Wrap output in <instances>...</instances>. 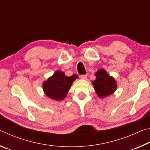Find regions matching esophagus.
Here are the masks:
<instances>
[{
  "label": "esophagus",
  "instance_id": "obj_1",
  "mask_svg": "<svg viewBox=\"0 0 150 150\" xmlns=\"http://www.w3.org/2000/svg\"><path fill=\"white\" fill-rule=\"evenodd\" d=\"M79 77L81 79H86L87 77V75H80Z\"/></svg>",
  "mask_w": 150,
  "mask_h": 150
}]
</instances>
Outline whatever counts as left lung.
<instances>
[{
    "mask_svg": "<svg viewBox=\"0 0 150 150\" xmlns=\"http://www.w3.org/2000/svg\"><path fill=\"white\" fill-rule=\"evenodd\" d=\"M96 79L93 81L96 93L100 98L112 94L116 88L115 79L109 76L105 69H100L95 73Z\"/></svg>",
    "mask_w": 150,
    "mask_h": 150,
    "instance_id": "left-lung-1",
    "label": "left lung"
}]
</instances>
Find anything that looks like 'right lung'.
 <instances>
[{"label": "right lung", "mask_w": 150, "mask_h": 150, "mask_svg": "<svg viewBox=\"0 0 150 150\" xmlns=\"http://www.w3.org/2000/svg\"><path fill=\"white\" fill-rule=\"evenodd\" d=\"M77 78L78 76L76 75L67 77L63 72L57 71L43 85L45 95L54 100L64 99L72 83Z\"/></svg>", "instance_id": "add662e5"}]
</instances>
